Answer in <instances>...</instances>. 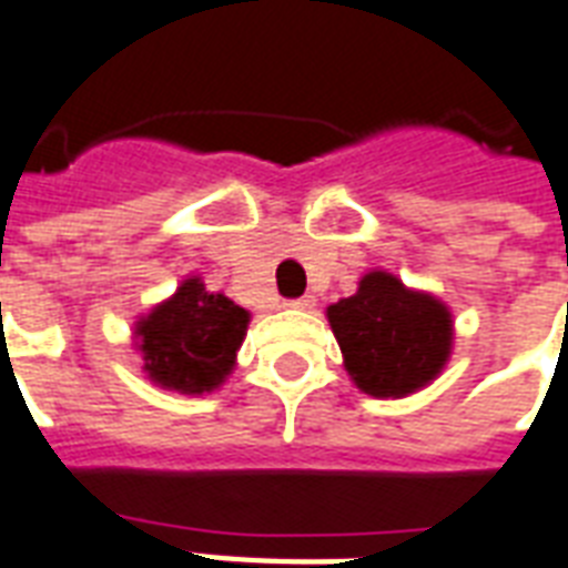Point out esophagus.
I'll list each match as a JSON object with an SVG mask.
<instances>
[{
  "mask_svg": "<svg viewBox=\"0 0 568 568\" xmlns=\"http://www.w3.org/2000/svg\"><path fill=\"white\" fill-rule=\"evenodd\" d=\"M285 306H288V310H313L315 301L310 294H303V297H294V301H288Z\"/></svg>",
  "mask_w": 568,
  "mask_h": 568,
  "instance_id": "34e87169",
  "label": "esophagus"
}]
</instances>
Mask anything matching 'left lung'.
I'll return each instance as SVG.
<instances>
[{
	"mask_svg": "<svg viewBox=\"0 0 568 568\" xmlns=\"http://www.w3.org/2000/svg\"><path fill=\"white\" fill-rule=\"evenodd\" d=\"M342 366L375 399H402L438 378L453 354V313L389 271L361 276L357 292L327 306Z\"/></svg>",
	"mask_w": 568,
	"mask_h": 568,
	"instance_id": "1",
	"label": "left lung"
}]
</instances>
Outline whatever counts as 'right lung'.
Returning a JSON list of instances; mask_svg holds the SVG:
<instances>
[{"label":"right lung","instance_id":"obj_1","mask_svg":"<svg viewBox=\"0 0 568 568\" xmlns=\"http://www.w3.org/2000/svg\"><path fill=\"white\" fill-rule=\"evenodd\" d=\"M250 318L226 294L207 292L202 276H187L175 294L136 318L133 348L142 354L151 384L181 396H205L235 369Z\"/></svg>","mask_w":568,"mask_h":568}]
</instances>
